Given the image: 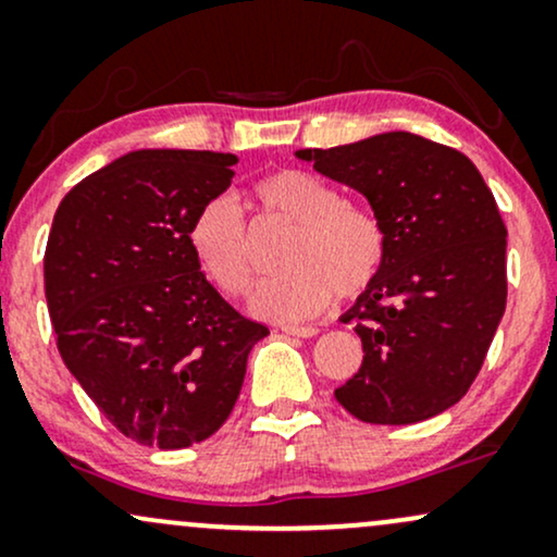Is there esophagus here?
<instances>
[{
    "label": "esophagus",
    "mask_w": 557,
    "mask_h": 557,
    "mask_svg": "<svg viewBox=\"0 0 557 557\" xmlns=\"http://www.w3.org/2000/svg\"><path fill=\"white\" fill-rule=\"evenodd\" d=\"M281 331H284L286 336H297V338L318 336L315 325H281Z\"/></svg>",
    "instance_id": "obj_1"
}]
</instances>
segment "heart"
I'll return each instance as SVG.
<instances>
[{"instance_id": "1", "label": "heart", "mask_w": 557, "mask_h": 557, "mask_svg": "<svg viewBox=\"0 0 557 557\" xmlns=\"http://www.w3.org/2000/svg\"><path fill=\"white\" fill-rule=\"evenodd\" d=\"M252 200L268 219L294 226L281 263L289 271L265 281L255 294V312L305 320L323 312L333 294L357 299L381 276L388 258V234L368 208L344 202V195L302 169L268 172L252 185ZM189 250L200 271L226 297H247L258 278L250 228L228 195L198 208L187 228Z\"/></svg>"}]
</instances>
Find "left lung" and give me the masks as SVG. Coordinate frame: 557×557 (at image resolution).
Returning <instances> with one entry per match:
<instances>
[{
	"label": "left lung",
	"mask_w": 557,
	"mask_h": 557,
	"mask_svg": "<svg viewBox=\"0 0 557 557\" xmlns=\"http://www.w3.org/2000/svg\"><path fill=\"white\" fill-rule=\"evenodd\" d=\"M297 156L362 193L388 234L381 276L344 315L364 359L336 401L370 424L454 407L506 312L508 232L482 174L456 148L411 133Z\"/></svg>",
	"instance_id": "1"
}]
</instances>
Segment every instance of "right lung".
<instances>
[{
  "label": "right lung",
  "instance_id": "1",
  "mask_svg": "<svg viewBox=\"0 0 557 557\" xmlns=\"http://www.w3.org/2000/svg\"><path fill=\"white\" fill-rule=\"evenodd\" d=\"M234 153L135 150L64 195L44 255L57 349L129 441L163 450L211 437L265 325L239 315L189 250L187 228L232 185Z\"/></svg>",
  "mask_w": 557,
  "mask_h": 557
}]
</instances>
